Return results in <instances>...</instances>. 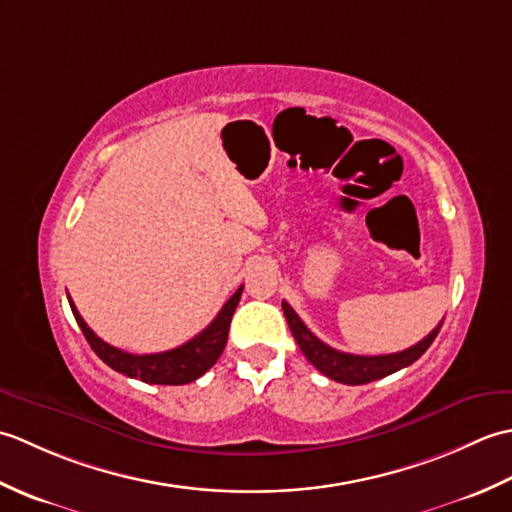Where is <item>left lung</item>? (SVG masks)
Returning <instances> with one entry per match:
<instances>
[{
    "mask_svg": "<svg viewBox=\"0 0 512 512\" xmlns=\"http://www.w3.org/2000/svg\"><path fill=\"white\" fill-rule=\"evenodd\" d=\"M281 308H284L290 332L295 336L303 356H306L321 374L343 385L372 383V380L385 378L389 374L398 372V369L411 365L413 361H418V358L429 350V345L433 343V339H436L442 328V323L436 325V328L424 336L420 343L411 345L409 350H402L396 354H383V356H358V354H345V352L334 350V347H330L328 343L317 339V336L306 328V323L299 319V314L292 310L286 301L281 303Z\"/></svg>",
    "mask_w": 512,
    "mask_h": 512,
    "instance_id": "obj_1",
    "label": "left lung"
}]
</instances>
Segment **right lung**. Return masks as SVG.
Segmentation results:
<instances>
[{"instance_id": "obj_1", "label": "right lung", "mask_w": 512, "mask_h": 512, "mask_svg": "<svg viewBox=\"0 0 512 512\" xmlns=\"http://www.w3.org/2000/svg\"><path fill=\"white\" fill-rule=\"evenodd\" d=\"M242 290L244 286H239L235 290V295L224 303L222 310L217 312V317L206 325L198 336H193L191 341L176 347V350L158 354H129L118 350V347L110 343H105L88 328V323L83 321L70 297L68 301L83 336L88 339L90 347L105 365L116 369L118 374L140 378L143 383L151 385H187L193 383L195 378H200L204 372H209L224 352V345L228 339V325H231L233 312L237 308L239 297H242Z\"/></svg>"}]
</instances>
